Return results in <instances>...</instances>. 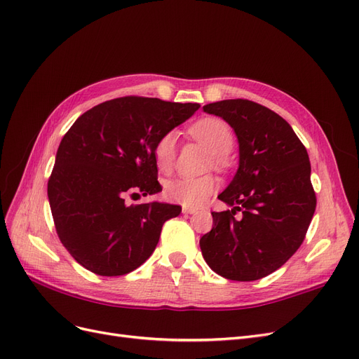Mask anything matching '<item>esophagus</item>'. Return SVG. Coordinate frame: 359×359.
Wrapping results in <instances>:
<instances>
[{"label":"esophagus","instance_id":"obj_1","mask_svg":"<svg viewBox=\"0 0 359 359\" xmlns=\"http://www.w3.org/2000/svg\"><path fill=\"white\" fill-rule=\"evenodd\" d=\"M197 212V209H194V208H182V213L184 215H193V213H196Z\"/></svg>","mask_w":359,"mask_h":359}]
</instances>
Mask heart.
<instances>
[{
    "mask_svg": "<svg viewBox=\"0 0 359 359\" xmlns=\"http://www.w3.org/2000/svg\"><path fill=\"white\" fill-rule=\"evenodd\" d=\"M191 134L217 156L218 163L224 162V157L231 151L234 144L231 128L218 118L200 119L191 126ZM177 138V133L170 130L156 141L154 161L162 172H169L174 168ZM215 190H217V181L212 177H178L166 182L165 196L169 202L185 208H198L208 202Z\"/></svg>",
    "mask_w": 359,
    "mask_h": 359,
    "instance_id": "obj_1",
    "label": "heart"
}]
</instances>
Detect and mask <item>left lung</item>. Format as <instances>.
Listing matches in <instances>:
<instances>
[{
    "label": "left lung",
    "instance_id": "1",
    "mask_svg": "<svg viewBox=\"0 0 359 359\" xmlns=\"http://www.w3.org/2000/svg\"><path fill=\"white\" fill-rule=\"evenodd\" d=\"M203 111L234 130L238 169L218 196L233 209L212 212L213 226L200 249L224 278H264L294 255L312 221L317 197L308 151L280 114L250 100H222ZM238 210L241 219L235 218Z\"/></svg>",
    "mask_w": 359,
    "mask_h": 359
}]
</instances>
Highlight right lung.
<instances>
[{"label":"right lung","instance_id":"obj_1","mask_svg":"<svg viewBox=\"0 0 359 359\" xmlns=\"http://www.w3.org/2000/svg\"><path fill=\"white\" fill-rule=\"evenodd\" d=\"M197 103L121 97L98 104L65 134L48 180L55 231L67 252L98 276H125L144 264L163 224L181 206H126V194H156L154 144L193 116Z\"/></svg>","mask_w":359,"mask_h":359}]
</instances>
